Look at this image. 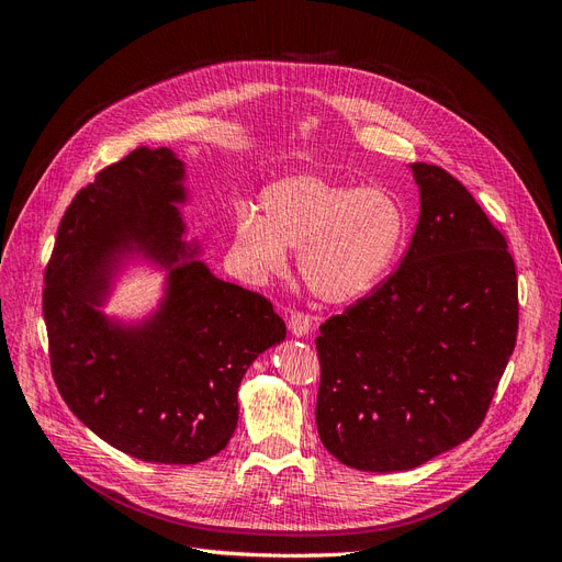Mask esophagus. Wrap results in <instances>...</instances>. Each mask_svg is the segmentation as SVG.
Listing matches in <instances>:
<instances>
[{"label":"esophagus","mask_w":562,"mask_h":562,"mask_svg":"<svg viewBox=\"0 0 562 562\" xmlns=\"http://www.w3.org/2000/svg\"><path fill=\"white\" fill-rule=\"evenodd\" d=\"M288 328H291V333H293L295 337L310 335V330H312V318H310L307 314L295 312V314H291V318H288Z\"/></svg>","instance_id":"obj_1"}]
</instances>
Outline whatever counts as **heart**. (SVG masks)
<instances>
[{
  "label": "heart",
  "instance_id": "b5f03b06",
  "mask_svg": "<svg viewBox=\"0 0 562 562\" xmlns=\"http://www.w3.org/2000/svg\"><path fill=\"white\" fill-rule=\"evenodd\" d=\"M262 213L239 206L234 248L258 281L279 277L297 248L300 274L328 304L366 297L396 262L407 220L396 196L378 187H353L318 173H293L269 182Z\"/></svg>",
  "mask_w": 562,
  "mask_h": 562
}]
</instances>
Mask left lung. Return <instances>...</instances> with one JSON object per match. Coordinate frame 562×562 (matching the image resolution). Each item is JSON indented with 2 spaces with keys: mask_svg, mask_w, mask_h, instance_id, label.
Masks as SVG:
<instances>
[{
  "mask_svg": "<svg viewBox=\"0 0 562 562\" xmlns=\"http://www.w3.org/2000/svg\"><path fill=\"white\" fill-rule=\"evenodd\" d=\"M411 171L419 220L401 267L316 337L321 443L359 471H407L464 443L516 347L506 239L443 168Z\"/></svg>",
  "mask_w": 562,
  "mask_h": 562,
  "instance_id": "left-lung-1",
  "label": "left lung"
}]
</instances>
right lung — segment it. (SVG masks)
I'll return each mask as SVG.
<instances>
[{
	"mask_svg": "<svg viewBox=\"0 0 562 562\" xmlns=\"http://www.w3.org/2000/svg\"><path fill=\"white\" fill-rule=\"evenodd\" d=\"M184 161L138 147L100 171L67 206L44 277L50 372L77 419L143 462L196 464L225 450L239 422V384L285 339L271 302L217 279L184 241ZM167 271L158 310L108 317L126 259Z\"/></svg>",
	"mask_w": 562,
	"mask_h": 562,
	"instance_id": "add662e5",
	"label": "right lung"
}]
</instances>
